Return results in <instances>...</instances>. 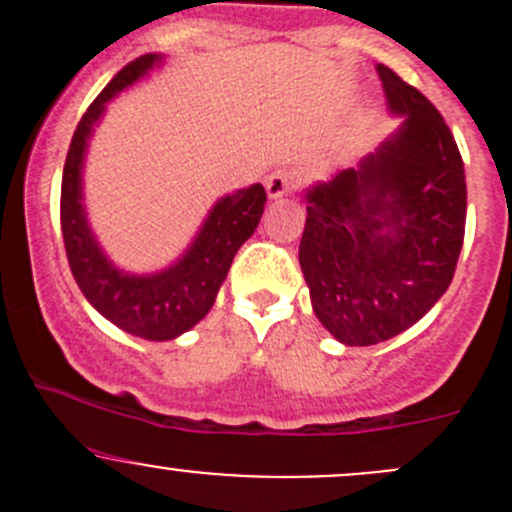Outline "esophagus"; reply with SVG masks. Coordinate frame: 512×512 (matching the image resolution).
I'll return each mask as SVG.
<instances>
[{
    "mask_svg": "<svg viewBox=\"0 0 512 512\" xmlns=\"http://www.w3.org/2000/svg\"><path fill=\"white\" fill-rule=\"evenodd\" d=\"M294 183H297L294 173H289V170H275V173L267 175V180H265L267 198H270V200L285 198L287 193H292Z\"/></svg>",
    "mask_w": 512,
    "mask_h": 512,
    "instance_id": "1",
    "label": "esophagus"
}]
</instances>
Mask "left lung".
I'll return each mask as SVG.
<instances>
[{"mask_svg":"<svg viewBox=\"0 0 512 512\" xmlns=\"http://www.w3.org/2000/svg\"><path fill=\"white\" fill-rule=\"evenodd\" d=\"M376 74L404 123L304 193L299 265L314 314L344 347L416 324L451 285L466 232V173L446 121L389 66Z\"/></svg>","mask_w":512,"mask_h":512,"instance_id":"1","label":"left lung"}]
</instances>
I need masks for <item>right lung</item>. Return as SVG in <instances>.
Instances as JSON below:
<instances>
[{
  "mask_svg": "<svg viewBox=\"0 0 512 512\" xmlns=\"http://www.w3.org/2000/svg\"><path fill=\"white\" fill-rule=\"evenodd\" d=\"M163 54H146L113 76L76 126L61 178V235L74 280L101 317L133 337L170 342L193 329L215 304L237 250L257 230L267 193L260 183L215 200L183 255L156 272H128L103 252L84 203V165L89 141L108 101L146 79Z\"/></svg>",
  "mask_w": 512,
  "mask_h": 512,
  "instance_id": "obj_1",
  "label": "right lung"
}]
</instances>
